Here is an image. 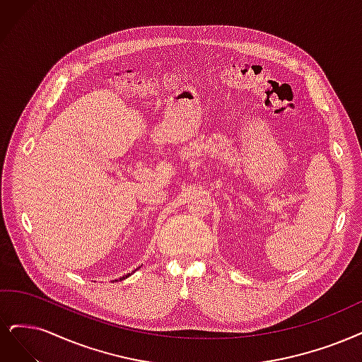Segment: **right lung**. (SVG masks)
Wrapping results in <instances>:
<instances>
[{
  "instance_id": "obj_1",
  "label": "right lung",
  "mask_w": 362,
  "mask_h": 362,
  "mask_svg": "<svg viewBox=\"0 0 362 362\" xmlns=\"http://www.w3.org/2000/svg\"><path fill=\"white\" fill-rule=\"evenodd\" d=\"M128 276H131V274H127V276H124V277H120V280H124V279H127Z\"/></svg>"
}]
</instances>
